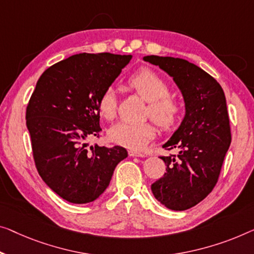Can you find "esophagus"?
<instances>
[{"mask_svg":"<svg viewBox=\"0 0 254 254\" xmlns=\"http://www.w3.org/2000/svg\"><path fill=\"white\" fill-rule=\"evenodd\" d=\"M128 155H130L131 157H145V156H146L145 154L137 153V151H133V150H130V151H128Z\"/></svg>","mask_w":254,"mask_h":254,"instance_id":"obj_1","label":"esophagus"}]
</instances>
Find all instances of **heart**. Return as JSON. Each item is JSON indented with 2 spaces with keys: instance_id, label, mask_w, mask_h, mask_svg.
Here are the masks:
<instances>
[{
  "instance_id": "obj_1",
  "label": "heart",
  "mask_w": 254,
  "mask_h": 254,
  "mask_svg": "<svg viewBox=\"0 0 254 254\" xmlns=\"http://www.w3.org/2000/svg\"><path fill=\"white\" fill-rule=\"evenodd\" d=\"M127 84L142 99L149 103L147 114L162 127H171L179 119L181 107L176 99L169 96L170 88L165 79L155 71L143 68L131 75ZM117 99L115 90L106 89L98 98V112L106 120H113L116 114ZM156 134V127L149 122H119L108 130V138L116 145L131 150H142Z\"/></svg>"
}]
</instances>
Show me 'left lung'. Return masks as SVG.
<instances>
[{"mask_svg": "<svg viewBox=\"0 0 254 254\" xmlns=\"http://www.w3.org/2000/svg\"><path fill=\"white\" fill-rule=\"evenodd\" d=\"M143 60L171 76L184 98V120L162 146L176 148L178 155L161 157L166 172L151 191L168 209L185 211L210 194L220 175L232 141L226 97L211 75L188 60L160 56Z\"/></svg>", "mask_w": 254, "mask_h": 254, "instance_id": "8db88e82", "label": "left lung"}]
</instances>
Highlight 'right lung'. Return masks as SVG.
Returning <instances> with one entry per match:
<instances>
[{
	"instance_id": "add662e5",
	"label": "right lung",
	"mask_w": 254,
	"mask_h": 254,
	"mask_svg": "<svg viewBox=\"0 0 254 254\" xmlns=\"http://www.w3.org/2000/svg\"><path fill=\"white\" fill-rule=\"evenodd\" d=\"M131 55L78 54L41 75L26 111L39 175L60 197L74 204L93 202L106 190L116 165L127 157L121 146L86 139L100 132L98 98L113 84Z\"/></svg>"
}]
</instances>
